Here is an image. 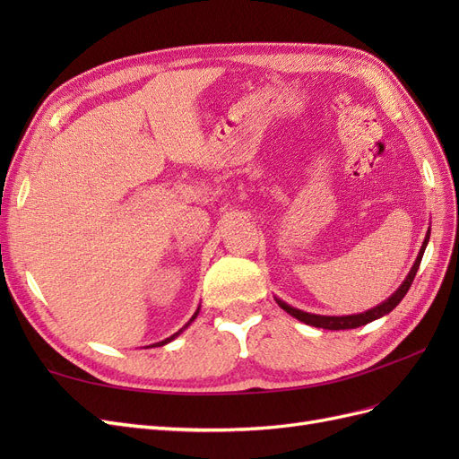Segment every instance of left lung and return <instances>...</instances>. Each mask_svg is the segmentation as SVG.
<instances>
[{"label":"left lung","mask_w":459,"mask_h":459,"mask_svg":"<svg viewBox=\"0 0 459 459\" xmlns=\"http://www.w3.org/2000/svg\"><path fill=\"white\" fill-rule=\"evenodd\" d=\"M429 238H430V228L427 230L423 245H421V248H420V255H418V258H415L413 266H411L410 273L406 275V280L402 281V285H400V287L394 290V293H393L391 297H388L386 300H383V302L377 304V307H375V308H369V310H366V312H362V314H351V316H319V314H310V312H304V310H299V308H295V307H290V304L283 302L281 299H277V297H275V302L280 304V307H281L287 314H290L293 317L300 319L302 324L312 325V327H322V329L339 331V329H354V327H359V325H366V324L373 322V319H379V317L386 316L388 312H393V310L398 307V304H400V300L406 297L408 289H410L411 283H413V277H415V273H418V270H420V264H421L423 253H425V248H427Z\"/></svg>","instance_id":"8db88e82"}]
</instances>
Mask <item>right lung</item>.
<instances>
[{
    "label": "right lung",
    "mask_w": 459,
    "mask_h": 459,
    "mask_svg": "<svg viewBox=\"0 0 459 459\" xmlns=\"http://www.w3.org/2000/svg\"><path fill=\"white\" fill-rule=\"evenodd\" d=\"M199 310H201V308H197V312H195V314H193V316H191V319H189V322H187V324H186V325H184V327H182V329H179V331H176V333H174V335H170V337H169V339H164V341H160V342H155V344H149V346H164V344H169V342H170V341H174V339H176V337H178V335H179V333H182V331H184V329H187V327H189V325H191V322H193V319H195V317H197V314H199Z\"/></svg>",
    "instance_id": "obj_1"
}]
</instances>
